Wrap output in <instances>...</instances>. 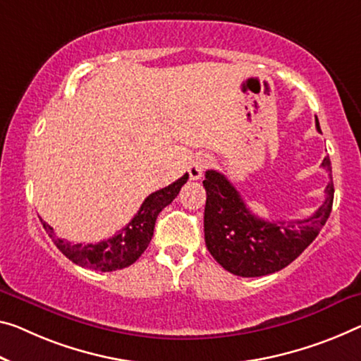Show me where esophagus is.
Instances as JSON below:
<instances>
[{
	"label": "esophagus",
	"instance_id": "esophagus-1",
	"mask_svg": "<svg viewBox=\"0 0 361 361\" xmlns=\"http://www.w3.org/2000/svg\"><path fill=\"white\" fill-rule=\"evenodd\" d=\"M209 166H212L209 157H197L195 159H192L190 166H188V176H190L192 180H198L203 176L204 169H208Z\"/></svg>",
	"mask_w": 361,
	"mask_h": 361
}]
</instances>
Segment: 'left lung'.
Wrapping results in <instances>:
<instances>
[{
  "label": "left lung",
  "mask_w": 361,
  "mask_h": 361,
  "mask_svg": "<svg viewBox=\"0 0 361 361\" xmlns=\"http://www.w3.org/2000/svg\"><path fill=\"white\" fill-rule=\"evenodd\" d=\"M316 129L321 132L318 119ZM331 182L326 187V200L313 216L297 221H264L252 214L237 188L218 171H207L203 187L207 190L204 204V242L213 258L229 273L242 277L273 274L290 264L319 234L328 221L334 184L331 159H323Z\"/></svg>",
  "instance_id": "left-lung-1"
}]
</instances>
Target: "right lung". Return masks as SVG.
Masks as SVG:
<instances>
[{
	"label": "right lung",
	"mask_w": 361,
	"mask_h": 361,
	"mask_svg": "<svg viewBox=\"0 0 361 361\" xmlns=\"http://www.w3.org/2000/svg\"><path fill=\"white\" fill-rule=\"evenodd\" d=\"M187 179L188 174H184L171 185L159 188L152 195H148L145 202L142 203L138 213L123 231H119L118 234H114L108 240H102L98 243H71L64 238H58L53 227L47 224L45 221H40L48 235L51 237L54 245L72 263L79 264L82 268L103 271V273L118 271L135 263L138 257L147 250L148 243L153 237L158 214L179 195L180 188Z\"/></svg>",
	"instance_id": "right-lung-1"
}]
</instances>
